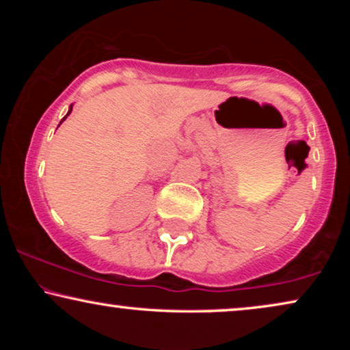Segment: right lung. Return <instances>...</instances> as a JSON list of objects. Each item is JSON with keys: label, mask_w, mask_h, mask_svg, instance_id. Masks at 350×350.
<instances>
[{"label": "right lung", "mask_w": 350, "mask_h": 350, "mask_svg": "<svg viewBox=\"0 0 350 350\" xmlns=\"http://www.w3.org/2000/svg\"><path fill=\"white\" fill-rule=\"evenodd\" d=\"M71 109H73V107H70V109H68V113H66V116H68V114L71 113ZM66 116H65L64 119H66ZM64 119H62V121H64Z\"/></svg>", "instance_id": "add662e5"}]
</instances>
